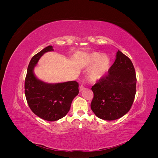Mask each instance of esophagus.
<instances>
[{
    "label": "esophagus",
    "instance_id": "obj_1",
    "mask_svg": "<svg viewBox=\"0 0 158 158\" xmlns=\"http://www.w3.org/2000/svg\"><path fill=\"white\" fill-rule=\"evenodd\" d=\"M85 89V88H84V86L83 85H81L80 86V88H79V91L80 92H82V91L84 90Z\"/></svg>",
    "mask_w": 158,
    "mask_h": 158
}]
</instances>
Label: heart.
Returning <instances> with one entry per match:
<instances>
[{
	"label": "heart",
	"instance_id": "b5f03b06",
	"mask_svg": "<svg viewBox=\"0 0 158 158\" xmlns=\"http://www.w3.org/2000/svg\"><path fill=\"white\" fill-rule=\"evenodd\" d=\"M88 66L91 69L88 73L90 82H95L106 76L111 69V61L107 55L92 52L88 57Z\"/></svg>",
	"mask_w": 158,
	"mask_h": 158
}]
</instances>
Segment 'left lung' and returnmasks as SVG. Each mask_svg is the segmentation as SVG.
I'll return each mask as SVG.
<instances>
[{
  "mask_svg": "<svg viewBox=\"0 0 158 158\" xmlns=\"http://www.w3.org/2000/svg\"><path fill=\"white\" fill-rule=\"evenodd\" d=\"M108 73L92 88L91 109L99 118L113 121L131 109L136 94V78L132 61L120 51Z\"/></svg>",
  "mask_w": 158,
  "mask_h": 158,
  "instance_id": "8db88e82",
  "label": "left lung"
}]
</instances>
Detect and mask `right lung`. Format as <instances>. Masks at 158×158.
<instances>
[{
    "label": "right lung",
    "instance_id": "right-lung-1",
    "mask_svg": "<svg viewBox=\"0 0 158 158\" xmlns=\"http://www.w3.org/2000/svg\"><path fill=\"white\" fill-rule=\"evenodd\" d=\"M52 46L45 47L33 56L28 65L25 80V95L30 108L37 116L48 121L64 117L70 109L73 99L79 93L76 81L49 84L38 79L34 68L45 52L53 51Z\"/></svg>",
    "mask_w": 158,
    "mask_h": 158
}]
</instances>
